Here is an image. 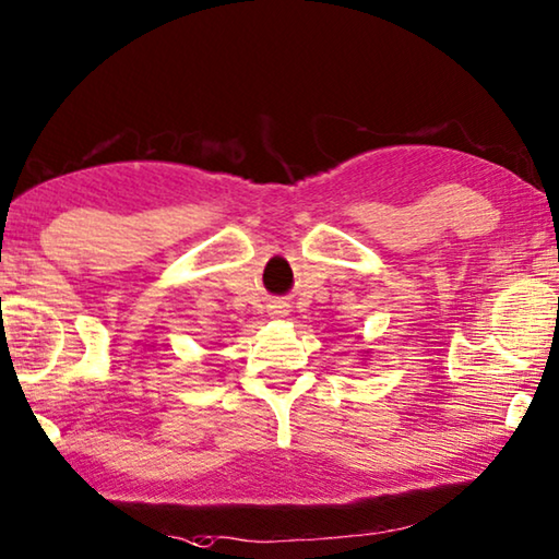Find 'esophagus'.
Masks as SVG:
<instances>
[{
    "label": "esophagus",
    "instance_id": "obj_1",
    "mask_svg": "<svg viewBox=\"0 0 559 559\" xmlns=\"http://www.w3.org/2000/svg\"><path fill=\"white\" fill-rule=\"evenodd\" d=\"M287 311H289L287 301H274V305H270V314L272 317H287Z\"/></svg>",
    "mask_w": 559,
    "mask_h": 559
}]
</instances>
